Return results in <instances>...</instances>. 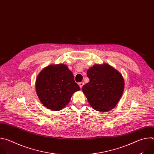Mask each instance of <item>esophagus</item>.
Returning <instances> with one entry per match:
<instances>
[{
	"instance_id": "1",
	"label": "esophagus",
	"mask_w": 154,
	"mask_h": 154,
	"mask_svg": "<svg viewBox=\"0 0 154 154\" xmlns=\"http://www.w3.org/2000/svg\"><path fill=\"white\" fill-rule=\"evenodd\" d=\"M83 85H84V83H83V82H80V83H79V85L80 88H82V86H83Z\"/></svg>"
}]
</instances>
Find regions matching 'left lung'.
<instances>
[{
    "mask_svg": "<svg viewBox=\"0 0 154 154\" xmlns=\"http://www.w3.org/2000/svg\"><path fill=\"white\" fill-rule=\"evenodd\" d=\"M90 82L82 87L88 101L95 110L107 112L121 99L124 80L121 73L110 65L95 64L87 71Z\"/></svg>",
    "mask_w": 154,
    "mask_h": 154,
    "instance_id": "obj_1",
    "label": "left lung"
}]
</instances>
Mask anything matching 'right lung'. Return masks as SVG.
Instances as JSON below:
<instances>
[{"label":"right lung","mask_w":154,"mask_h":154,"mask_svg":"<svg viewBox=\"0 0 154 154\" xmlns=\"http://www.w3.org/2000/svg\"><path fill=\"white\" fill-rule=\"evenodd\" d=\"M36 92L42 104L54 111L62 109L74 92L80 90L72 72L63 64L49 65L37 76Z\"/></svg>","instance_id":"right-lung-1"}]
</instances>
